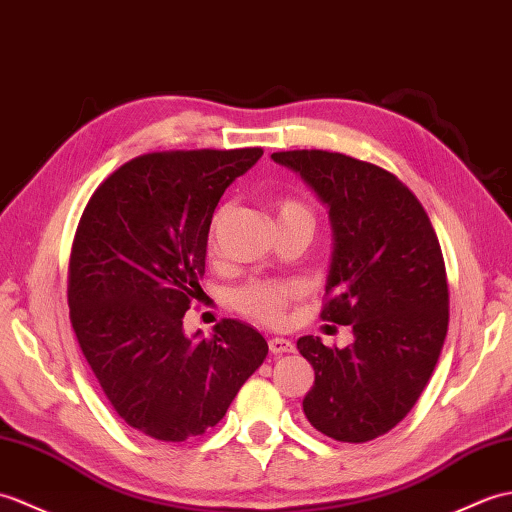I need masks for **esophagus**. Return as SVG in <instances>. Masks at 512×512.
<instances>
[{"instance_id": "1", "label": "esophagus", "mask_w": 512, "mask_h": 512, "mask_svg": "<svg viewBox=\"0 0 512 512\" xmlns=\"http://www.w3.org/2000/svg\"><path fill=\"white\" fill-rule=\"evenodd\" d=\"M269 350L274 352V355H285V352H293V342L287 337H271Z\"/></svg>"}]
</instances>
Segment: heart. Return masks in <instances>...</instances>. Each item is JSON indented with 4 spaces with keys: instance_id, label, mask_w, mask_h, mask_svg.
<instances>
[{
    "instance_id": "b5f03b06",
    "label": "heart",
    "mask_w": 512,
    "mask_h": 512,
    "mask_svg": "<svg viewBox=\"0 0 512 512\" xmlns=\"http://www.w3.org/2000/svg\"><path fill=\"white\" fill-rule=\"evenodd\" d=\"M223 212L225 210H219L212 219L210 234H208L210 249H214V243H217V227L223 219ZM276 212H278L280 223L313 221L309 208H306L302 201L293 199V197L278 199L276 201ZM295 295H298V287H295L293 282L252 280L234 293V306L243 315L252 317V320H256V322L280 324L287 317V309H289V304L295 300Z\"/></svg>"
}]
</instances>
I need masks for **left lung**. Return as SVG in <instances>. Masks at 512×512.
Segmentation results:
<instances>
[{
    "label": "left lung",
    "mask_w": 512,
    "mask_h": 512,
    "mask_svg": "<svg viewBox=\"0 0 512 512\" xmlns=\"http://www.w3.org/2000/svg\"><path fill=\"white\" fill-rule=\"evenodd\" d=\"M271 157L331 208L322 320L355 333L346 348L298 339L315 370L304 414L328 438L374 440L410 414L447 337L449 287L434 225L414 192L377 164L317 149Z\"/></svg>",
    "instance_id": "obj_1"
}]
</instances>
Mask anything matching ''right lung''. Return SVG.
<instances>
[{
	"label": "right lung",
	"instance_id": "right-lung-1",
	"mask_svg": "<svg viewBox=\"0 0 512 512\" xmlns=\"http://www.w3.org/2000/svg\"><path fill=\"white\" fill-rule=\"evenodd\" d=\"M260 155L258 146L140 155L102 181L78 221L70 322L107 401L144 436L206 434L267 357L265 337L238 320L212 337L184 333L214 208Z\"/></svg>",
	"mask_w": 512,
	"mask_h": 512
}]
</instances>
